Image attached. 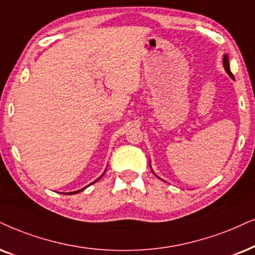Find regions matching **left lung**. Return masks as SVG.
I'll return each instance as SVG.
<instances>
[{
    "label": "left lung",
    "mask_w": 255,
    "mask_h": 255,
    "mask_svg": "<svg viewBox=\"0 0 255 255\" xmlns=\"http://www.w3.org/2000/svg\"><path fill=\"white\" fill-rule=\"evenodd\" d=\"M224 67H225V70H226L228 75H230L232 79H234L233 74H232L231 69H230V61H228V55H227V54H225V55H224Z\"/></svg>",
    "instance_id": "obj_1"
}]
</instances>
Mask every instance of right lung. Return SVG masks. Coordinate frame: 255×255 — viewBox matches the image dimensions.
Here are the masks:
<instances>
[{
  "mask_svg": "<svg viewBox=\"0 0 255 255\" xmlns=\"http://www.w3.org/2000/svg\"><path fill=\"white\" fill-rule=\"evenodd\" d=\"M102 175H104V174H102ZM102 175H101V176H100V178H99L98 180H96V181H99V180L102 178ZM96 181H94V182H96ZM94 182H93V183H94ZM90 185H92V183H90ZM87 187H88V186H87ZM87 187H85V188H87ZM85 188H82V189H79V191H75V192H70V193H66V194H76V193H79V192H82V191H83V189H85Z\"/></svg>",
  "mask_w": 255,
  "mask_h": 255,
  "instance_id": "add662e5",
  "label": "right lung"
}]
</instances>
